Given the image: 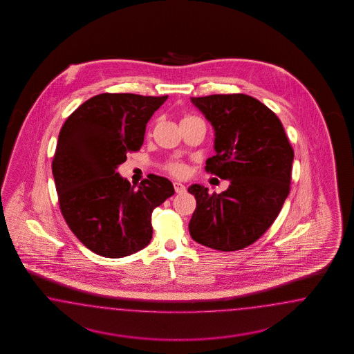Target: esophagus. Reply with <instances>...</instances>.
Wrapping results in <instances>:
<instances>
[{
  "label": "esophagus",
  "mask_w": 354,
  "mask_h": 354,
  "mask_svg": "<svg viewBox=\"0 0 354 354\" xmlns=\"http://www.w3.org/2000/svg\"><path fill=\"white\" fill-rule=\"evenodd\" d=\"M174 188H175V192L179 193V194H182V193H184L185 192V191H187L185 185H184V184H182V183H174Z\"/></svg>",
  "instance_id": "obj_1"
}]
</instances>
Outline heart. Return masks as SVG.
I'll list each match as a JSON object with an SVG mask.
<instances>
[{
    "mask_svg": "<svg viewBox=\"0 0 354 354\" xmlns=\"http://www.w3.org/2000/svg\"><path fill=\"white\" fill-rule=\"evenodd\" d=\"M187 118H192V117L191 115L184 117V119ZM165 170L169 172V174L174 175V176H179L180 178V176H184L187 174V166H185V163H183L180 161H171L166 163Z\"/></svg>",
    "mask_w": 354,
    "mask_h": 354,
    "instance_id": "1",
    "label": "heart"
}]
</instances>
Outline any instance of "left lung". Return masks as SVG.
Listing matches in <instances>:
<instances>
[{"instance_id":"obj_1","label":"left lung","mask_w":354,"mask_h":354,"mask_svg":"<svg viewBox=\"0 0 354 354\" xmlns=\"http://www.w3.org/2000/svg\"><path fill=\"white\" fill-rule=\"evenodd\" d=\"M215 129L216 154L205 170L230 187L221 194L193 184V240L221 252L252 245L277 219L290 189L293 149L277 114L243 95L191 97Z\"/></svg>"}]
</instances>
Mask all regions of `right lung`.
I'll use <instances>...</instances> for the list:
<instances>
[{
	"instance_id": "add662e5",
	"label": "right lung",
	"mask_w": 354,
	"mask_h": 354,
	"mask_svg": "<svg viewBox=\"0 0 354 354\" xmlns=\"http://www.w3.org/2000/svg\"><path fill=\"white\" fill-rule=\"evenodd\" d=\"M169 96L101 93L66 119L52 162L64 221L84 247L120 258L150 243L151 212L175 193L172 183L150 174L139 188L115 171L139 151L147 123Z\"/></svg>"
}]
</instances>
